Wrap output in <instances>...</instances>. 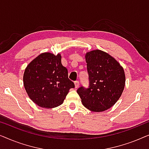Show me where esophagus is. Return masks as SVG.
<instances>
[{
	"instance_id": "1",
	"label": "esophagus",
	"mask_w": 149,
	"mask_h": 149,
	"mask_svg": "<svg viewBox=\"0 0 149 149\" xmlns=\"http://www.w3.org/2000/svg\"><path fill=\"white\" fill-rule=\"evenodd\" d=\"M74 86H75V88H77V87H79V82L78 81H74Z\"/></svg>"
}]
</instances>
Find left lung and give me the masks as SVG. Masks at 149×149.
<instances>
[{"instance_id": "left-lung-1", "label": "left lung", "mask_w": 149, "mask_h": 149, "mask_svg": "<svg viewBox=\"0 0 149 149\" xmlns=\"http://www.w3.org/2000/svg\"><path fill=\"white\" fill-rule=\"evenodd\" d=\"M89 87H81L77 93L83 105L93 112L111 109L118 101L125 85L124 69L108 53L95 49L85 54Z\"/></svg>"}]
</instances>
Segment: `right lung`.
Here are the masks:
<instances>
[{
    "label": "right lung",
    "mask_w": 149,
    "mask_h": 149,
    "mask_svg": "<svg viewBox=\"0 0 149 149\" xmlns=\"http://www.w3.org/2000/svg\"><path fill=\"white\" fill-rule=\"evenodd\" d=\"M62 56L42 53L31 61L23 76L26 93L38 107L52 109L62 104L74 84L62 64Z\"/></svg>",
    "instance_id": "right-lung-1"
}]
</instances>
